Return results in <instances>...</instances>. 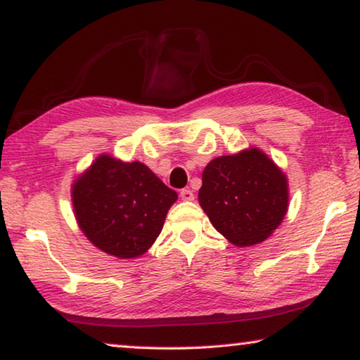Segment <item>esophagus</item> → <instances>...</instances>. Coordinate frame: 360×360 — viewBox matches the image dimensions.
Here are the masks:
<instances>
[{
	"label": "esophagus",
	"mask_w": 360,
	"mask_h": 360,
	"mask_svg": "<svg viewBox=\"0 0 360 360\" xmlns=\"http://www.w3.org/2000/svg\"><path fill=\"white\" fill-rule=\"evenodd\" d=\"M179 195H181V198L184 200V202H192V200H193V192L191 191V188H182Z\"/></svg>",
	"instance_id": "esophagus-1"
}]
</instances>
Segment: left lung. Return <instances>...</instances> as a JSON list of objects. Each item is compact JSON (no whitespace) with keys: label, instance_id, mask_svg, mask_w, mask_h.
I'll return each instance as SVG.
<instances>
[{"label":"left lung","instance_id":"8db88e82","mask_svg":"<svg viewBox=\"0 0 360 360\" xmlns=\"http://www.w3.org/2000/svg\"><path fill=\"white\" fill-rule=\"evenodd\" d=\"M198 202L231 245L265 241L289 208L288 176L259 148L212 158L205 167Z\"/></svg>","mask_w":360,"mask_h":360}]
</instances>
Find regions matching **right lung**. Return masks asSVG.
Listing matches in <instances>:
<instances>
[{"label":"right lung","mask_w":360,"mask_h":360,"mask_svg":"<svg viewBox=\"0 0 360 360\" xmlns=\"http://www.w3.org/2000/svg\"><path fill=\"white\" fill-rule=\"evenodd\" d=\"M71 200L79 229L94 246L112 257L136 259L160 235L178 193L144 163L101 154L72 181Z\"/></svg>","instance_id":"add662e5"}]
</instances>
